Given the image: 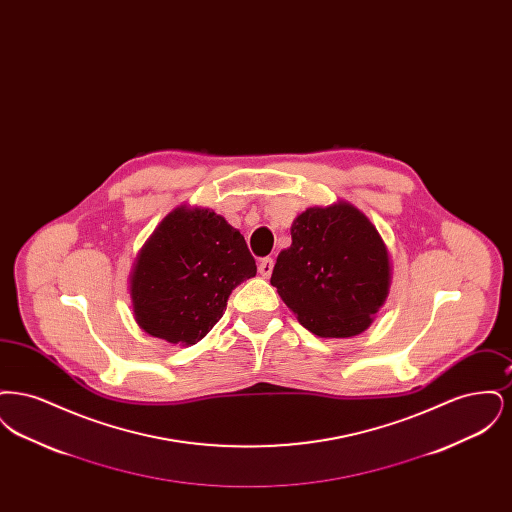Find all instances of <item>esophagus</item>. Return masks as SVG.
I'll return each instance as SVG.
<instances>
[{"mask_svg": "<svg viewBox=\"0 0 512 512\" xmlns=\"http://www.w3.org/2000/svg\"><path fill=\"white\" fill-rule=\"evenodd\" d=\"M272 268H274V259H272V257H265V259H261V263H259V274H261L263 278H270Z\"/></svg>", "mask_w": 512, "mask_h": 512, "instance_id": "1", "label": "esophagus"}]
</instances>
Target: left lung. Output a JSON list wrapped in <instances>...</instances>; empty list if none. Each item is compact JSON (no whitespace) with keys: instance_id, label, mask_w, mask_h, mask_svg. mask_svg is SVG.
<instances>
[{"instance_id":"1","label":"left lung","mask_w":512,"mask_h":512,"mask_svg":"<svg viewBox=\"0 0 512 512\" xmlns=\"http://www.w3.org/2000/svg\"><path fill=\"white\" fill-rule=\"evenodd\" d=\"M270 284L309 332L351 338L388 297V249L353 205L311 207L293 222L292 245L278 255Z\"/></svg>"}]
</instances>
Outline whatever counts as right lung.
I'll return each instance as SVG.
<instances>
[{
    "instance_id": "obj_1",
    "label": "right lung",
    "mask_w": 512,
    "mask_h": 512,
    "mask_svg": "<svg viewBox=\"0 0 512 512\" xmlns=\"http://www.w3.org/2000/svg\"><path fill=\"white\" fill-rule=\"evenodd\" d=\"M257 274L244 236L209 209H176L142 249L130 295L149 336L192 345L219 322L232 290Z\"/></svg>"
}]
</instances>
